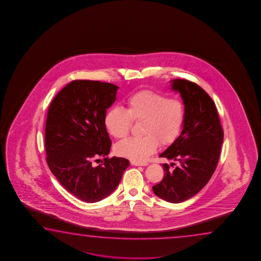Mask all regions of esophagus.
I'll list each match as a JSON object with an SVG mask.
<instances>
[{"label":"esophagus","mask_w":261,"mask_h":261,"mask_svg":"<svg viewBox=\"0 0 261 261\" xmlns=\"http://www.w3.org/2000/svg\"><path fill=\"white\" fill-rule=\"evenodd\" d=\"M132 164L134 166H147L148 163L144 162H137V161H132Z\"/></svg>","instance_id":"esophagus-1"}]
</instances>
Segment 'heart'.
<instances>
[{
	"label": "heart",
	"instance_id": "b5f03b06",
	"mask_svg": "<svg viewBox=\"0 0 261 261\" xmlns=\"http://www.w3.org/2000/svg\"><path fill=\"white\" fill-rule=\"evenodd\" d=\"M126 111L118 107L109 110L104 124L112 137L128 136L133 121L142 120L140 138H129L115 147L117 154L142 162L158 148L159 142L166 145L179 137L186 121V107L178 98H169L161 93L142 90L126 101Z\"/></svg>",
	"mask_w": 261,
	"mask_h": 261
}]
</instances>
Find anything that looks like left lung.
<instances>
[{
    "instance_id": "8db88e82",
    "label": "left lung",
    "mask_w": 261,
    "mask_h": 261,
    "mask_svg": "<svg viewBox=\"0 0 261 261\" xmlns=\"http://www.w3.org/2000/svg\"><path fill=\"white\" fill-rule=\"evenodd\" d=\"M171 89L181 95L186 121L180 136L159 156L179 162V166L172 171L168 164H163L164 179L152 191L160 198L177 203L196 195L212 177L224 133L216 104L201 87L188 80H173Z\"/></svg>"
}]
</instances>
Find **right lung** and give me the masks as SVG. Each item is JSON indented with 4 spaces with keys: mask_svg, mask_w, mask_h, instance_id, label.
<instances>
[{
    "mask_svg": "<svg viewBox=\"0 0 261 261\" xmlns=\"http://www.w3.org/2000/svg\"><path fill=\"white\" fill-rule=\"evenodd\" d=\"M119 87L92 80H74L51 102L45 123L44 144L49 168L70 194L96 203L113 193L129 166L121 157L105 159L111 138L104 119L115 102Z\"/></svg>",
    "mask_w": 261,
    "mask_h": 261,
    "instance_id": "obj_1",
    "label": "right lung"
}]
</instances>
